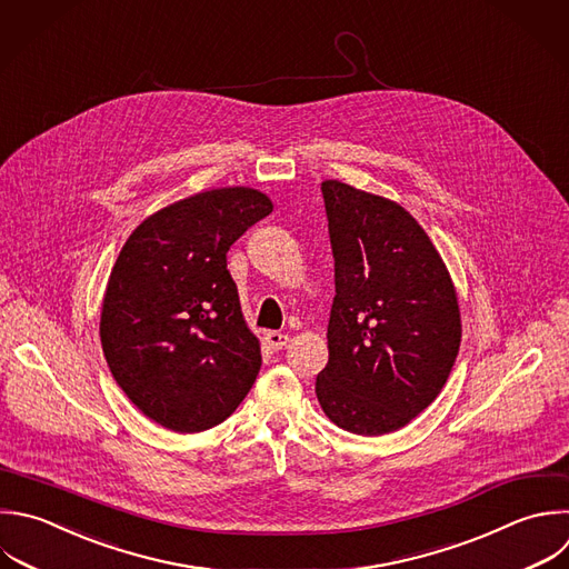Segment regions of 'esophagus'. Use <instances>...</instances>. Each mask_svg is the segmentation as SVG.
<instances>
[{
    "instance_id": "obj_1",
    "label": "esophagus",
    "mask_w": 569,
    "mask_h": 569,
    "mask_svg": "<svg viewBox=\"0 0 569 569\" xmlns=\"http://www.w3.org/2000/svg\"><path fill=\"white\" fill-rule=\"evenodd\" d=\"M264 342L271 347V349H282L287 342H289V336L287 333H282V331H269V333H264Z\"/></svg>"
}]
</instances>
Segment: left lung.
<instances>
[{"mask_svg": "<svg viewBox=\"0 0 569 569\" xmlns=\"http://www.w3.org/2000/svg\"><path fill=\"white\" fill-rule=\"evenodd\" d=\"M336 267L316 396L331 422L358 436L409 425L449 378L460 347L451 276L425 229L398 202L322 182Z\"/></svg>", "mask_w": 569, "mask_h": 569, "instance_id": "8db88e82", "label": "left lung"}]
</instances>
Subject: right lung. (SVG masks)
Segmentation results:
<instances>
[{"label":"right lung","instance_id":"obj_1","mask_svg":"<svg viewBox=\"0 0 569 569\" xmlns=\"http://www.w3.org/2000/svg\"><path fill=\"white\" fill-rule=\"evenodd\" d=\"M273 202L224 187L149 216L124 242L102 300L100 340L129 400L153 422L196 433L227 420L260 371L227 251Z\"/></svg>","mask_w":569,"mask_h":569}]
</instances>
